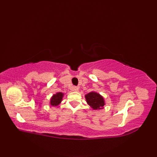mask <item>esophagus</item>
<instances>
[{"label": "esophagus", "instance_id": "obj_1", "mask_svg": "<svg viewBox=\"0 0 157 157\" xmlns=\"http://www.w3.org/2000/svg\"><path fill=\"white\" fill-rule=\"evenodd\" d=\"M72 91H75V92H78L79 90V88L78 87H76V86H74V87L72 88Z\"/></svg>", "mask_w": 157, "mask_h": 157}]
</instances>
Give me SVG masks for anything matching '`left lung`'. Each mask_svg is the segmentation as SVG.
Wrapping results in <instances>:
<instances>
[{
	"mask_svg": "<svg viewBox=\"0 0 157 157\" xmlns=\"http://www.w3.org/2000/svg\"><path fill=\"white\" fill-rule=\"evenodd\" d=\"M86 101L88 105L94 110L104 109L105 105V99L103 96L96 92H90L85 95Z\"/></svg>",
	"mask_w": 157,
	"mask_h": 157,
	"instance_id": "1",
	"label": "left lung"
}]
</instances>
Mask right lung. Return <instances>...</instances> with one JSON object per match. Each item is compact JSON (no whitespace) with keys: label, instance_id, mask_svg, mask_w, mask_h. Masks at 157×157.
<instances>
[{"label":"right lung","instance_id":"obj_1","mask_svg":"<svg viewBox=\"0 0 157 157\" xmlns=\"http://www.w3.org/2000/svg\"><path fill=\"white\" fill-rule=\"evenodd\" d=\"M63 96L64 94L62 92H56V94H53L50 100V105L52 106H58L61 102Z\"/></svg>","mask_w":157,"mask_h":157}]
</instances>
